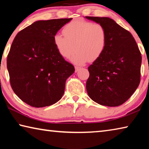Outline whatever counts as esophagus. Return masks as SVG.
Instances as JSON below:
<instances>
[{
  "label": "esophagus",
  "mask_w": 149,
  "mask_h": 149,
  "mask_svg": "<svg viewBox=\"0 0 149 149\" xmlns=\"http://www.w3.org/2000/svg\"><path fill=\"white\" fill-rule=\"evenodd\" d=\"M75 72H77V71H79V69L81 68L80 66H77V65H75Z\"/></svg>",
  "instance_id": "obj_1"
}]
</instances>
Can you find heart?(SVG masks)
Wrapping results in <instances>:
<instances>
[{"instance_id": "1", "label": "heart", "mask_w": 149, "mask_h": 149, "mask_svg": "<svg viewBox=\"0 0 149 149\" xmlns=\"http://www.w3.org/2000/svg\"><path fill=\"white\" fill-rule=\"evenodd\" d=\"M64 36L56 34L54 42L62 57L68 58L77 50L72 62L84 64L95 61L102 56L107 45V34L104 27L84 19L74 20L62 29Z\"/></svg>"}]
</instances>
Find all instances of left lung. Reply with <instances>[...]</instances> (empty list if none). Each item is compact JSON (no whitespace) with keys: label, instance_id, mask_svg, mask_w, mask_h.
<instances>
[{"label":"left lung","instance_id":"1","mask_svg":"<svg viewBox=\"0 0 149 149\" xmlns=\"http://www.w3.org/2000/svg\"><path fill=\"white\" fill-rule=\"evenodd\" d=\"M85 17L102 25L107 34L104 52L88 68L87 93L100 105L118 107L129 99L139 85L141 52L131 33L112 19Z\"/></svg>","mask_w":149,"mask_h":149}]
</instances>
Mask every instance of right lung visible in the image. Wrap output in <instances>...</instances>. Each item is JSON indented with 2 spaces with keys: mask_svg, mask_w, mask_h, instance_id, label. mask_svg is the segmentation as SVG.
I'll list each match as a JSON object with an SVG mask.
<instances>
[{
  "mask_svg": "<svg viewBox=\"0 0 149 149\" xmlns=\"http://www.w3.org/2000/svg\"><path fill=\"white\" fill-rule=\"evenodd\" d=\"M72 18L39 20L20 31L7 56L11 87L17 97L35 108L60 100L65 81L75 68L58 51L54 37Z\"/></svg>",
  "mask_w": 149,
  "mask_h": 149,
  "instance_id": "obj_1",
  "label": "right lung"
}]
</instances>
